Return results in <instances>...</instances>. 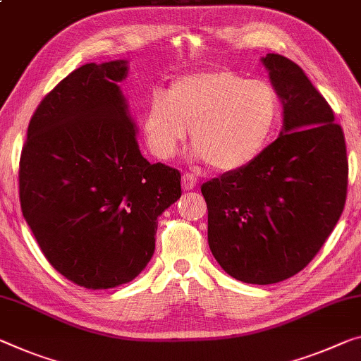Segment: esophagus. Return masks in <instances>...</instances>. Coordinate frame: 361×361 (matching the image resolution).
Masks as SVG:
<instances>
[{
	"mask_svg": "<svg viewBox=\"0 0 361 361\" xmlns=\"http://www.w3.org/2000/svg\"><path fill=\"white\" fill-rule=\"evenodd\" d=\"M197 185V177L193 174H184L182 176V188L184 190H192Z\"/></svg>",
	"mask_w": 361,
	"mask_h": 361,
	"instance_id": "34e87169",
	"label": "esophagus"
}]
</instances>
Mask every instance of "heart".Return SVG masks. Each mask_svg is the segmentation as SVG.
Masks as SVG:
<instances>
[{"instance_id": "heart-1", "label": "heart", "mask_w": 361, "mask_h": 361, "mask_svg": "<svg viewBox=\"0 0 361 361\" xmlns=\"http://www.w3.org/2000/svg\"><path fill=\"white\" fill-rule=\"evenodd\" d=\"M279 102L263 80L227 69L182 75L149 99L143 135L154 157L173 158L192 127L193 157L219 171L250 164L268 143Z\"/></svg>"}]
</instances>
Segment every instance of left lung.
<instances>
[{
    "label": "left lung",
    "instance_id": "left-lung-1",
    "mask_svg": "<svg viewBox=\"0 0 361 361\" xmlns=\"http://www.w3.org/2000/svg\"><path fill=\"white\" fill-rule=\"evenodd\" d=\"M281 98L279 137L250 164L202 185L208 243L227 274L276 284L307 266L343 212L348 163L342 127L303 69L281 54L262 58Z\"/></svg>",
    "mask_w": 361,
    "mask_h": 361
}]
</instances>
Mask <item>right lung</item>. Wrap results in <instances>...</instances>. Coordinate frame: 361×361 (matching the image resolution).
Masks as SVG:
<instances>
[{
	"label": "right lung",
	"instance_id": "right-lung-1",
	"mask_svg": "<svg viewBox=\"0 0 361 361\" xmlns=\"http://www.w3.org/2000/svg\"><path fill=\"white\" fill-rule=\"evenodd\" d=\"M126 59L88 63L32 116L20 154L22 214L56 271L85 289H113L145 269L158 216L180 198L177 169L142 157L119 82Z\"/></svg>",
	"mask_w": 361,
	"mask_h": 361
}]
</instances>
